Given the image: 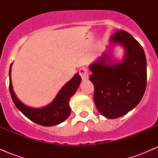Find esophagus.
<instances>
[{
  "label": "esophagus",
  "instance_id": "1",
  "mask_svg": "<svg viewBox=\"0 0 158 158\" xmlns=\"http://www.w3.org/2000/svg\"><path fill=\"white\" fill-rule=\"evenodd\" d=\"M79 73L83 80H86V79H88V78H89V74H88V71L86 68H81L80 70H79Z\"/></svg>",
  "mask_w": 158,
  "mask_h": 158
}]
</instances>
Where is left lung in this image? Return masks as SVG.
Returning a JSON list of instances; mask_svg holds the SVG:
<instances>
[{
	"label": "left lung",
	"mask_w": 158,
	"mask_h": 158,
	"mask_svg": "<svg viewBox=\"0 0 158 158\" xmlns=\"http://www.w3.org/2000/svg\"><path fill=\"white\" fill-rule=\"evenodd\" d=\"M109 41L107 50L121 45L124 56L117 61L104 52L89 65V79L94 85L97 110L106 118L115 119L134 109L142 99L147 81L146 59L142 46L124 30L116 32Z\"/></svg>",
	"instance_id": "left-lung-1"
}]
</instances>
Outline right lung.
Here are the masks:
<instances>
[{
  "instance_id": "add662e5",
  "label": "right lung",
  "mask_w": 158,
  "mask_h": 158,
  "mask_svg": "<svg viewBox=\"0 0 158 158\" xmlns=\"http://www.w3.org/2000/svg\"><path fill=\"white\" fill-rule=\"evenodd\" d=\"M12 65V63L10 65L9 72L10 92L15 106L25 117L32 122L43 126H56L68 119L71 112L69 102L70 98L76 93L81 81L79 73H76L74 77L61 88L55 99L50 104L41 108H32L23 104L14 92L11 79Z\"/></svg>"
}]
</instances>
